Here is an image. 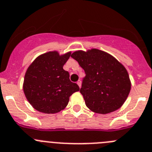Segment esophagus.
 <instances>
[{"label": "esophagus", "mask_w": 152, "mask_h": 152, "mask_svg": "<svg viewBox=\"0 0 152 152\" xmlns=\"http://www.w3.org/2000/svg\"><path fill=\"white\" fill-rule=\"evenodd\" d=\"M77 85L79 86V87H80H80H81V81H80V80H79L77 82Z\"/></svg>", "instance_id": "1"}]
</instances>
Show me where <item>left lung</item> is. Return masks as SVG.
<instances>
[{"label":"left lung","instance_id":"8db88e82","mask_svg":"<svg viewBox=\"0 0 152 152\" xmlns=\"http://www.w3.org/2000/svg\"><path fill=\"white\" fill-rule=\"evenodd\" d=\"M71 56L85 72L80 93L89 109L105 115L123 105L130 93L131 82L121 62L97 49L75 51Z\"/></svg>","mask_w":152,"mask_h":152}]
</instances>
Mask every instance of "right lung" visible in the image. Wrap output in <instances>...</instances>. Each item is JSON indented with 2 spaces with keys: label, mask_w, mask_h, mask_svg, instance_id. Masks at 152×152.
Wrapping results in <instances>:
<instances>
[{
  "label": "right lung",
  "mask_w": 152,
  "mask_h": 152,
  "mask_svg": "<svg viewBox=\"0 0 152 152\" xmlns=\"http://www.w3.org/2000/svg\"><path fill=\"white\" fill-rule=\"evenodd\" d=\"M71 53H45L37 56L28 68L23 91L29 103L37 111L58 113L67 106L69 97L80 90L77 83L70 80L69 72L63 69Z\"/></svg>",
  "instance_id": "right-lung-1"
}]
</instances>
